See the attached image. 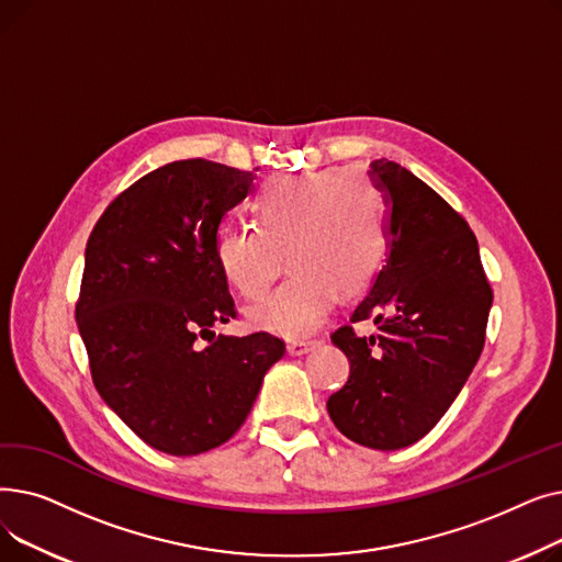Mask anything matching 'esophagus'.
<instances>
[{
    "instance_id": "1",
    "label": "esophagus",
    "mask_w": 562,
    "mask_h": 562,
    "mask_svg": "<svg viewBox=\"0 0 562 562\" xmlns=\"http://www.w3.org/2000/svg\"><path fill=\"white\" fill-rule=\"evenodd\" d=\"M318 344V339H312V337H305V339H293L286 344V350L291 352V356H305V352H310L314 346Z\"/></svg>"
}]
</instances>
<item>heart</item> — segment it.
<instances>
[{"mask_svg":"<svg viewBox=\"0 0 562 562\" xmlns=\"http://www.w3.org/2000/svg\"><path fill=\"white\" fill-rule=\"evenodd\" d=\"M257 227H225L216 241L223 278L246 299L271 286L286 255L291 278L250 305L252 328L282 337L312 333L337 291H362L387 248V206L362 168L282 175L252 200Z\"/></svg>","mask_w":562,"mask_h":562,"instance_id":"b5f03b06","label":"heart"}]
</instances>
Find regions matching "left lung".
Wrapping results in <instances>:
<instances>
[{
    "instance_id": "left-lung-1",
    "label": "left lung",
    "mask_w": 562,
    "mask_h": 562,
    "mask_svg": "<svg viewBox=\"0 0 562 562\" xmlns=\"http://www.w3.org/2000/svg\"><path fill=\"white\" fill-rule=\"evenodd\" d=\"M369 177L387 206V259L350 321L373 316L378 333H333L350 375L328 415L358 445L396 451L435 428L474 371L492 289L474 232L428 184L387 159Z\"/></svg>"
}]
</instances>
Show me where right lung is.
<instances>
[{
    "label": "right lung",
    "mask_w": 562,
    "mask_h": 562,
    "mask_svg": "<svg viewBox=\"0 0 562 562\" xmlns=\"http://www.w3.org/2000/svg\"><path fill=\"white\" fill-rule=\"evenodd\" d=\"M255 177L206 159L166 164L117 195L86 244L77 326L93 382L145 445L168 456L227 441L284 356L269 333H214L236 316L216 261L221 223Z\"/></svg>",
    "instance_id": "obj_1"
}]
</instances>
